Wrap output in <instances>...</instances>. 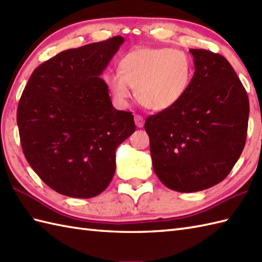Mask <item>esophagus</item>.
Wrapping results in <instances>:
<instances>
[{
    "mask_svg": "<svg viewBox=\"0 0 262 262\" xmlns=\"http://www.w3.org/2000/svg\"><path fill=\"white\" fill-rule=\"evenodd\" d=\"M134 119H135V124H136V126H137L138 128H142V127L144 126V118H143L142 116L135 115Z\"/></svg>",
    "mask_w": 262,
    "mask_h": 262,
    "instance_id": "34e87169",
    "label": "esophagus"
}]
</instances>
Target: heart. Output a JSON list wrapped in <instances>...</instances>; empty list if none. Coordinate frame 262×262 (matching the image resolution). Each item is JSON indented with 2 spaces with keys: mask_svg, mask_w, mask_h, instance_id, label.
<instances>
[{
  "mask_svg": "<svg viewBox=\"0 0 262 262\" xmlns=\"http://www.w3.org/2000/svg\"><path fill=\"white\" fill-rule=\"evenodd\" d=\"M192 80V64L188 55L168 47H143L125 55L118 73L105 82L115 101L126 105L135 89L138 102L153 111L173 108L186 96Z\"/></svg>",
  "mask_w": 262,
  "mask_h": 262,
  "instance_id": "heart-1",
  "label": "heart"
}]
</instances>
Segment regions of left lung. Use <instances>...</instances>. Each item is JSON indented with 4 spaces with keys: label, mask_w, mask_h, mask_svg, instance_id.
<instances>
[{
    "label": "left lung",
    "mask_w": 262,
    "mask_h": 262,
    "mask_svg": "<svg viewBox=\"0 0 262 262\" xmlns=\"http://www.w3.org/2000/svg\"><path fill=\"white\" fill-rule=\"evenodd\" d=\"M194 73L186 96L148 116L153 169L164 186L194 192L223 181L246 145L249 98L225 57L190 49Z\"/></svg>",
    "instance_id": "left-lung-1"
}]
</instances>
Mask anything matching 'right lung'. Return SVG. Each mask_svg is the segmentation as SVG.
Instances as JSON below:
<instances>
[{
    "mask_svg": "<svg viewBox=\"0 0 262 262\" xmlns=\"http://www.w3.org/2000/svg\"><path fill=\"white\" fill-rule=\"evenodd\" d=\"M124 38L68 49L32 72L16 110L25 157L60 194L91 198L108 187L116 148L135 132L129 111L114 108L99 77Z\"/></svg>",
    "mask_w": 262,
    "mask_h": 262,
    "instance_id": "obj_1",
    "label": "right lung"
}]
</instances>
